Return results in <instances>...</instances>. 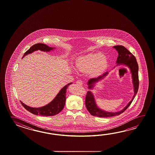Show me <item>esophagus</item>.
<instances>
[{"label":"esophagus","instance_id":"1","mask_svg":"<svg viewBox=\"0 0 155 155\" xmlns=\"http://www.w3.org/2000/svg\"><path fill=\"white\" fill-rule=\"evenodd\" d=\"M76 84H77L78 85H82V84H83V83H82V81L81 80H78V81H76Z\"/></svg>","mask_w":155,"mask_h":155}]
</instances>
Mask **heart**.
Wrapping results in <instances>:
<instances>
[{
  "instance_id": "b5f03b06",
  "label": "heart",
  "mask_w": 155,
  "mask_h": 155,
  "mask_svg": "<svg viewBox=\"0 0 155 155\" xmlns=\"http://www.w3.org/2000/svg\"><path fill=\"white\" fill-rule=\"evenodd\" d=\"M107 60L101 53L89 54L79 57L76 60L75 68L78 72L85 73L91 70L93 74H97L106 68Z\"/></svg>"
}]
</instances>
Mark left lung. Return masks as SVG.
<instances>
[{
  "mask_svg": "<svg viewBox=\"0 0 155 155\" xmlns=\"http://www.w3.org/2000/svg\"><path fill=\"white\" fill-rule=\"evenodd\" d=\"M113 48L115 49L118 53V57L116 60V66L117 65H124L126 66L130 70L131 74L132 84L134 86V95L132 99L127 104L124 109L121 111L117 112H108L102 109H100L97 105L95 101V99L93 92L89 90L87 92L85 99L86 107L90 114L94 116H98L100 117H107L114 116L119 115L122 112H124L126 109L129 107V106L131 104L133 100L135 98L137 92L138 91L139 81H138V64L136 59V58L124 46L121 45H117L113 46ZM115 68V67L114 68ZM109 74V72H106L103 74L102 75L98 76L95 78L90 79L87 82V85L89 90L94 89L96 82H99L100 80L104 79Z\"/></svg>",
  "mask_w": 155,
  "mask_h": 155,
  "instance_id": "1",
  "label": "left lung"
}]
</instances>
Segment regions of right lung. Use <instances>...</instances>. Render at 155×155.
<instances>
[{
    "label": "right lung",
    "mask_w": 155,
    "mask_h": 155,
    "mask_svg": "<svg viewBox=\"0 0 155 155\" xmlns=\"http://www.w3.org/2000/svg\"><path fill=\"white\" fill-rule=\"evenodd\" d=\"M55 49H56V48L49 47L44 44H41V43L36 44L31 46L29 49L24 53L23 58L27 55L30 54L37 50H40L44 52H49L51 50H53ZM71 84L73 83L70 82L65 86L64 87H63V88L60 90L59 92L55 97V98L53 99L51 102H49L46 105L42 107H32L26 105L21 101L20 102L25 109L34 115L43 116L56 115L60 112L65 106V101H66V90L68 89V86Z\"/></svg>",
    "instance_id": "right-lung-1"
}]
</instances>
